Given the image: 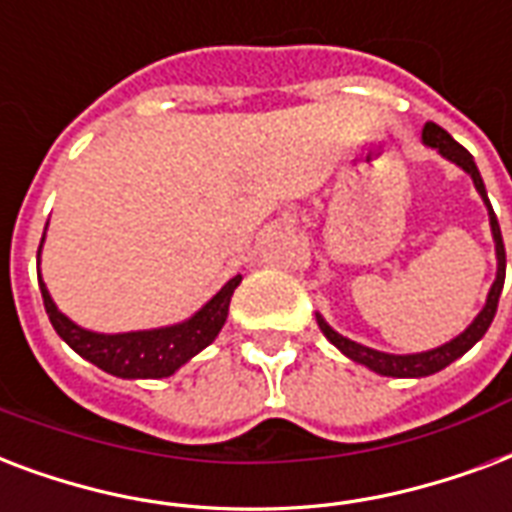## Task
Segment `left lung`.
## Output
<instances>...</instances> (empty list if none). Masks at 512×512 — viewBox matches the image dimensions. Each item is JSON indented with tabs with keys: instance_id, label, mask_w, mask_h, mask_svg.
Wrapping results in <instances>:
<instances>
[{
	"instance_id": "1",
	"label": "left lung",
	"mask_w": 512,
	"mask_h": 512,
	"mask_svg": "<svg viewBox=\"0 0 512 512\" xmlns=\"http://www.w3.org/2000/svg\"><path fill=\"white\" fill-rule=\"evenodd\" d=\"M421 142L432 147V150H438L446 161L456 163L459 169L467 171L470 179H473L475 190L478 195L483 198V204L489 209V225H491V239H494V252H497V279L491 284L489 295H486V303L483 308L478 311V317L470 322V325L464 327L462 333L451 338L448 343L438 346V349H429V351H416V354H389V351H378V349H370V346H362V343L351 341L346 335L335 333L333 327L327 325L325 317L317 314V322H319V330L325 333V338L333 343L335 349L346 354L351 362H357V365H365L368 370L378 373V376H392V378H424V376H432V373H438V370L448 368L451 362L459 360L462 354L473 349L475 343L481 341L489 325L494 322V314H497V303H499V295H502V287H505V244H502V230H499V222H497V214L491 209L489 204V195H486V185H483L481 179V171L475 166L473 155L464 150L462 144L456 142L454 136L443 131L440 126L435 123H427L424 131H421Z\"/></svg>"
}]
</instances>
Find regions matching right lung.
Returning a JSON list of instances; mask_svg holds the SVG:
<instances>
[{
    "label": "right lung",
    "instance_id": "right-lung-1",
    "mask_svg": "<svg viewBox=\"0 0 512 512\" xmlns=\"http://www.w3.org/2000/svg\"><path fill=\"white\" fill-rule=\"evenodd\" d=\"M42 244H45V233H42ZM42 244H39L37 263L39 255H42ZM239 284L241 276H233L217 295H212L204 306L195 311L193 317L182 319L177 325L152 327V330H131V333H96V330H85V327L72 322L66 314H61L53 298H50L42 276H39V292H42L45 311H48L50 325L56 327V333L83 360L93 362L96 368L117 378L174 376L185 362L193 360L198 351H204L220 335L222 325L228 319L230 298H233V290Z\"/></svg>",
    "mask_w": 512,
    "mask_h": 512
}]
</instances>
